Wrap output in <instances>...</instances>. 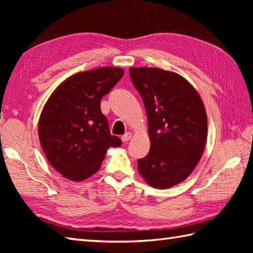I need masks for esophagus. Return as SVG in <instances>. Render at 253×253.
Masks as SVG:
<instances>
[{
    "mask_svg": "<svg viewBox=\"0 0 253 253\" xmlns=\"http://www.w3.org/2000/svg\"><path fill=\"white\" fill-rule=\"evenodd\" d=\"M131 132H126L125 135H124L123 137H122V140L124 141V142H127L128 140H130V138H131Z\"/></svg>",
    "mask_w": 253,
    "mask_h": 253,
    "instance_id": "esophagus-1",
    "label": "esophagus"
}]
</instances>
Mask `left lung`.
I'll return each mask as SVG.
<instances>
[{
	"instance_id": "obj_1",
	"label": "left lung",
	"mask_w": 253,
	"mask_h": 253,
	"mask_svg": "<svg viewBox=\"0 0 253 253\" xmlns=\"http://www.w3.org/2000/svg\"><path fill=\"white\" fill-rule=\"evenodd\" d=\"M129 75L147 112L151 146L138 170L152 187L184 181L200 161L208 136L206 109L195 88L178 74L131 67Z\"/></svg>"
}]
</instances>
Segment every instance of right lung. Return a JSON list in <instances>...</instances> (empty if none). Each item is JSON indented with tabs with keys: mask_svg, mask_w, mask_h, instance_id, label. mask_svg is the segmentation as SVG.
<instances>
[{
	"mask_svg": "<svg viewBox=\"0 0 253 253\" xmlns=\"http://www.w3.org/2000/svg\"><path fill=\"white\" fill-rule=\"evenodd\" d=\"M124 75L116 67L78 73L61 84L47 100L39 121V139L50 164L66 178L79 181L100 169L106 150L122 146L111 135L101 99Z\"/></svg>",
	"mask_w": 253,
	"mask_h": 253,
	"instance_id": "1",
	"label": "right lung"
}]
</instances>
